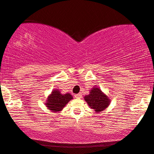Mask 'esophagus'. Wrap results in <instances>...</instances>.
Instances as JSON below:
<instances>
[{
    "label": "esophagus",
    "mask_w": 154,
    "mask_h": 154,
    "mask_svg": "<svg viewBox=\"0 0 154 154\" xmlns=\"http://www.w3.org/2000/svg\"><path fill=\"white\" fill-rule=\"evenodd\" d=\"M81 97H82V94L81 93L77 94H75V97H76V98H81Z\"/></svg>",
    "instance_id": "1"
}]
</instances>
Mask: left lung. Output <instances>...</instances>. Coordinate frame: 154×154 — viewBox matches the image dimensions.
Wrapping results in <instances>:
<instances>
[{
  "label": "left lung",
  "mask_w": 154,
  "mask_h": 154,
  "mask_svg": "<svg viewBox=\"0 0 154 154\" xmlns=\"http://www.w3.org/2000/svg\"><path fill=\"white\" fill-rule=\"evenodd\" d=\"M84 100L97 113L104 111L111 103L110 98L97 86H94L90 90L89 94L84 97Z\"/></svg>",
  "instance_id": "1"
}]
</instances>
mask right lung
I'll return each mask as SVG.
<instances>
[{
	"instance_id": "1",
	"label": "right lung",
	"mask_w": 154,
	"mask_h": 154,
	"mask_svg": "<svg viewBox=\"0 0 154 154\" xmlns=\"http://www.w3.org/2000/svg\"><path fill=\"white\" fill-rule=\"evenodd\" d=\"M73 99V96L70 93L62 94L60 90H52L51 94L48 97L45 105L48 109L52 112H59L64 109L69 101Z\"/></svg>"
}]
</instances>
